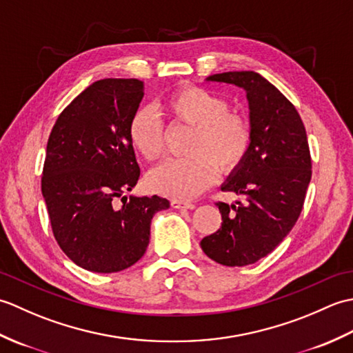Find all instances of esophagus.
Instances as JSON below:
<instances>
[{"instance_id":"1","label":"esophagus","mask_w":353,"mask_h":353,"mask_svg":"<svg viewBox=\"0 0 353 353\" xmlns=\"http://www.w3.org/2000/svg\"><path fill=\"white\" fill-rule=\"evenodd\" d=\"M171 208H174V209H194V208H196V205L191 203V201L171 200Z\"/></svg>"}]
</instances>
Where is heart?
I'll use <instances>...</instances> for the list:
<instances>
[{
    "mask_svg": "<svg viewBox=\"0 0 353 353\" xmlns=\"http://www.w3.org/2000/svg\"><path fill=\"white\" fill-rule=\"evenodd\" d=\"M171 121L194 127L188 157L165 162L148 177L154 192L176 200L196 197L214 181L216 167L230 172L249 153L252 129L244 115L228 110V101L203 88L182 86L161 104ZM132 147L148 162L159 161L165 150V132L152 109L139 108L127 127Z\"/></svg>",
    "mask_w": 353,
    "mask_h": 353,
    "instance_id": "heart-1",
    "label": "heart"
}]
</instances>
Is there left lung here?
Returning <instances> with one entry per match:
<instances>
[{
    "label": "left lung",
    "mask_w": 353,
    "mask_h": 353,
    "mask_svg": "<svg viewBox=\"0 0 353 353\" xmlns=\"http://www.w3.org/2000/svg\"><path fill=\"white\" fill-rule=\"evenodd\" d=\"M206 80L244 89L252 142L243 163L221 186L244 200L216 203L221 228L200 245L221 265L244 267L272 253L302 212L312 172L308 138L292 103L258 72L229 71Z\"/></svg>",
    "instance_id": "obj_1"
}]
</instances>
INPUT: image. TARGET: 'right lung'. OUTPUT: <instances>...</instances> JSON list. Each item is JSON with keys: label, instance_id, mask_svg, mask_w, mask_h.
<instances>
[{"label": "right lung", "instance_id": "right-lung-1", "mask_svg": "<svg viewBox=\"0 0 353 353\" xmlns=\"http://www.w3.org/2000/svg\"><path fill=\"white\" fill-rule=\"evenodd\" d=\"M142 97L138 79L99 80L63 109L50 133L42 196L51 229L66 256L89 272L117 273L138 262L153 215L170 208L159 196H125L139 179L127 127Z\"/></svg>", "mask_w": 353, "mask_h": 353}]
</instances>
